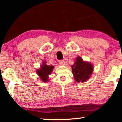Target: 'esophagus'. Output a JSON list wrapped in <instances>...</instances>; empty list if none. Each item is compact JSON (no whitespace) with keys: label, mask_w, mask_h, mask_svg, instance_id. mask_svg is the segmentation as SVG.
I'll return each mask as SVG.
<instances>
[{"label":"esophagus","mask_w":122,"mask_h":122,"mask_svg":"<svg viewBox=\"0 0 122 122\" xmlns=\"http://www.w3.org/2000/svg\"><path fill=\"white\" fill-rule=\"evenodd\" d=\"M58 63H59L60 65H64L65 64V61H64V60H60V61H58Z\"/></svg>","instance_id":"34e87169"}]
</instances>
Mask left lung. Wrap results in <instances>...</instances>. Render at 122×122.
I'll use <instances>...</instances> for the list:
<instances>
[{"instance_id":"8db88e82","label":"left lung","mask_w":122,"mask_h":122,"mask_svg":"<svg viewBox=\"0 0 122 122\" xmlns=\"http://www.w3.org/2000/svg\"><path fill=\"white\" fill-rule=\"evenodd\" d=\"M72 71L76 81L84 82L91 77L93 66L90 62L84 61L80 57H77L72 65Z\"/></svg>"}]
</instances>
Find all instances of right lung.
I'll use <instances>...</instances> for the list:
<instances>
[{
	"mask_svg": "<svg viewBox=\"0 0 122 122\" xmlns=\"http://www.w3.org/2000/svg\"><path fill=\"white\" fill-rule=\"evenodd\" d=\"M54 66L47 65L45 61L42 62L41 68L37 70V73L43 82H47L49 80V75H51Z\"/></svg>",
	"mask_w": 122,
	"mask_h": 122,
	"instance_id": "add662e5",
	"label": "right lung"
}]
</instances>
